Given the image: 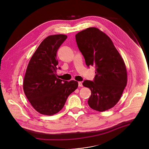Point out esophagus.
Here are the masks:
<instances>
[{
  "label": "esophagus",
  "instance_id": "34e87169",
  "mask_svg": "<svg viewBox=\"0 0 149 149\" xmlns=\"http://www.w3.org/2000/svg\"><path fill=\"white\" fill-rule=\"evenodd\" d=\"M78 85H79V86H80V87H82V86H83L82 83H81V81H79V82H78Z\"/></svg>",
  "mask_w": 149,
  "mask_h": 149
}]
</instances>
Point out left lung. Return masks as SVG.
<instances>
[{
  "label": "left lung",
  "mask_w": 149,
  "mask_h": 149,
  "mask_svg": "<svg viewBox=\"0 0 149 149\" xmlns=\"http://www.w3.org/2000/svg\"><path fill=\"white\" fill-rule=\"evenodd\" d=\"M75 38L86 66L95 68L93 81L86 80L83 83L92 92L88 103L94 110L107 111L118 103L127 85L124 60L111 38L97 28L83 30Z\"/></svg>",
  "instance_id": "8db88e82"
}]
</instances>
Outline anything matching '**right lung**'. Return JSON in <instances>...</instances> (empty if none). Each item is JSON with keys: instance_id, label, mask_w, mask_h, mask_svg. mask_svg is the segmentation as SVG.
I'll list each match as a JSON object with an SVG mask.
<instances>
[{"instance_id": "1", "label": "right lung", "mask_w": 149, "mask_h": 149, "mask_svg": "<svg viewBox=\"0 0 149 149\" xmlns=\"http://www.w3.org/2000/svg\"><path fill=\"white\" fill-rule=\"evenodd\" d=\"M66 38L65 35L49 36L29 61L23 88L32 106L40 114L52 116L58 113L78 88L77 81H64L56 77L57 51Z\"/></svg>"}]
</instances>
